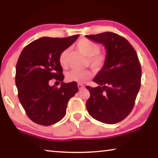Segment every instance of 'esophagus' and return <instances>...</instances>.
Instances as JSON below:
<instances>
[{
  "instance_id": "34e87169",
  "label": "esophagus",
  "mask_w": 158,
  "mask_h": 158,
  "mask_svg": "<svg viewBox=\"0 0 158 158\" xmlns=\"http://www.w3.org/2000/svg\"><path fill=\"white\" fill-rule=\"evenodd\" d=\"M78 88H79V90H83L85 88V86L83 84H78Z\"/></svg>"
}]
</instances>
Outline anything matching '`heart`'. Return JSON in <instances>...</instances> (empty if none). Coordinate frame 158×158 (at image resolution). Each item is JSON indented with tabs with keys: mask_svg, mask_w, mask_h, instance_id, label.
Here are the masks:
<instances>
[{
	"mask_svg": "<svg viewBox=\"0 0 158 158\" xmlns=\"http://www.w3.org/2000/svg\"><path fill=\"white\" fill-rule=\"evenodd\" d=\"M77 49L88 58L89 63L95 71H99L105 65L106 57L103 53H100V47L96 42L89 40L83 38L81 39L77 44ZM68 56L69 50L64 49L59 56V63L61 67L66 68L68 66ZM92 77V73L88 70H73L69 71L66 74V79L69 82H76L79 84L84 83L90 79Z\"/></svg>",
	"mask_w": 158,
	"mask_h": 158,
	"instance_id": "heart-1",
	"label": "heart"
}]
</instances>
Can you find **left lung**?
Listing matches in <instances>:
<instances>
[{"mask_svg": "<svg viewBox=\"0 0 158 158\" xmlns=\"http://www.w3.org/2000/svg\"><path fill=\"white\" fill-rule=\"evenodd\" d=\"M106 49V60L93 81L98 86H86L90 96L89 114L106 124L125 119L132 111L141 86V69L135 50L124 37L112 32L85 35Z\"/></svg>", "mask_w": 158, "mask_h": 158, "instance_id": "1", "label": "left lung"}]
</instances>
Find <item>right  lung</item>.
I'll return each instance as SVG.
<instances>
[{
    "label": "right lung",
    "instance_id": "1",
    "mask_svg": "<svg viewBox=\"0 0 158 158\" xmlns=\"http://www.w3.org/2000/svg\"><path fill=\"white\" fill-rule=\"evenodd\" d=\"M79 36L42 37L31 42L21 53L15 76L19 100L29 118L37 124L47 126L60 121L65 116L69 100L78 92L75 82L63 81L58 58ZM52 78L61 81L59 89L48 84Z\"/></svg>",
    "mask_w": 158,
    "mask_h": 158
}]
</instances>
